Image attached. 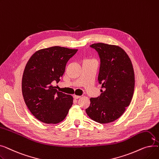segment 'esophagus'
Here are the masks:
<instances>
[{
  "instance_id": "1",
  "label": "esophagus",
  "mask_w": 159,
  "mask_h": 159,
  "mask_svg": "<svg viewBox=\"0 0 159 159\" xmlns=\"http://www.w3.org/2000/svg\"><path fill=\"white\" fill-rule=\"evenodd\" d=\"M80 97V96H78V95H73V98H75V99H78V98H79Z\"/></svg>"
}]
</instances>
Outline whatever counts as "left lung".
I'll return each instance as SVG.
<instances>
[{
	"label": "left lung",
	"mask_w": 159,
	"mask_h": 159,
	"mask_svg": "<svg viewBox=\"0 0 159 159\" xmlns=\"http://www.w3.org/2000/svg\"><path fill=\"white\" fill-rule=\"evenodd\" d=\"M90 47L100 58L98 82L102 85L101 95L90 98L87 115L101 124L111 122L129 106L135 88V75L127 53L116 46L97 43Z\"/></svg>",
	"instance_id": "obj_1"
}]
</instances>
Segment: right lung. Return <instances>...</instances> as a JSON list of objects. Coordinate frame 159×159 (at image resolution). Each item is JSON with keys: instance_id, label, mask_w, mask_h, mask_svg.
<instances>
[{"instance_id": "1", "label": "right lung", "mask_w": 159, "mask_h": 159, "mask_svg": "<svg viewBox=\"0 0 159 159\" xmlns=\"http://www.w3.org/2000/svg\"><path fill=\"white\" fill-rule=\"evenodd\" d=\"M77 49L60 46L43 49L33 54L24 71L22 91L33 115L46 124H57L68 115L73 98L52 86L60 80L66 65Z\"/></svg>"}]
</instances>
